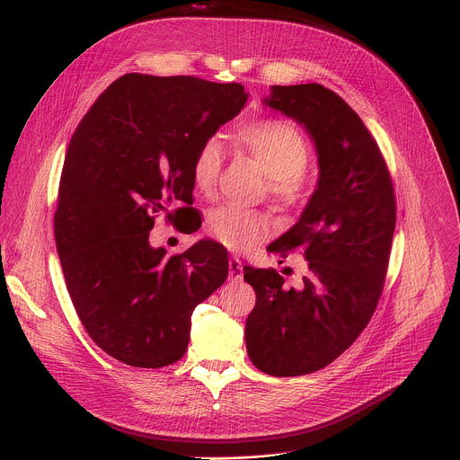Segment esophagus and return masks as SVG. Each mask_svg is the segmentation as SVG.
Returning a JSON list of instances; mask_svg holds the SVG:
<instances>
[{
	"label": "esophagus",
	"mask_w": 460,
	"mask_h": 460,
	"mask_svg": "<svg viewBox=\"0 0 460 460\" xmlns=\"http://www.w3.org/2000/svg\"><path fill=\"white\" fill-rule=\"evenodd\" d=\"M242 277H243V264H242V260L236 258V256H233V258L229 260V279H231L233 282H240Z\"/></svg>",
	"instance_id": "1"
}]
</instances>
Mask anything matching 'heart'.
I'll list each match as a JSON object with an SVG mask.
<instances>
[{
    "label": "heart",
    "mask_w": 460,
    "mask_h": 460,
    "mask_svg": "<svg viewBox=\"0 0 460 460\" xmlns=\"http://www.w3.org/2000/svg\"><path fill=\"white\" fill-rule=\"evenodd\" d=\"M238 151L252 158L264 172L273 200L288 211L302 209L311 187L304 169L311 158V147L302 130L286 119L266 118L251 121L234 133ZM222 169V144L208 138L196 149L190 162V183L194 192L211 199ZM206 233L220 245L245 252L264 242L273 233V220L260 211L220 206L208 213Z\"/></svg>",
    "instance_id": "1"
}]
</instances>
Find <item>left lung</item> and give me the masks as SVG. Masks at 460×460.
<instances>
[{
  "label": "left lung",
  "mask_w": 460,
  "mask_h": 460,
  "mask_svg": "<svg viewBox=\"0 0 460 460\" xmlns=\"http://www.w3.org/2000/svg\"><path fill=\"white\" fill-rule=\"evenodd\" d=\"M264 105L304 125L320 174L300 220L270 245L304 254L300 288H286L275 270L243 268L256 293L245 346L260 371L298 376L339 358L373 316L397 222L395 190L376 142L337 93L273 85Z\"/></svg>",
  "instance_id": "obj_1"
}]
</instances>
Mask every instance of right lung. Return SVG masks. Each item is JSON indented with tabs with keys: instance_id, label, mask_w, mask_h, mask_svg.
Segmentation results:
<instances>
[{
	"instance_id": "obj_1",
	"label": "right lung",
	"mask_w": 460,
	"mask_h": 460,
	"mask_svg": "<svg viewBox=\"0 0 460 460\" xmlns=\"http://www.w3.org/2000/svg\"><path fill=\"white\" fill-rule=\"evenodd\" d=\"M245 102L240 84L130 73L75 130L58 190L56 247L85 332L127 366L180 360L194 307L227 279L220 243L200 240L169 256L151 247L149 231L156 213L172 218L174 202L192 204L196 149Z\"/></svg>"
}]
</instances>
